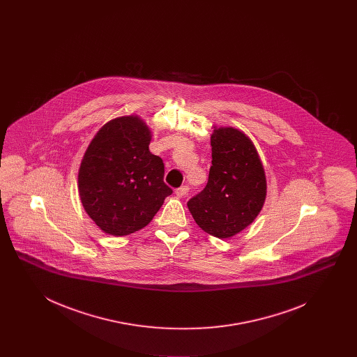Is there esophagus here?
<instances>
[{
  "mask_svg": "<svg viewBox=\"0 0 357 357\" xmlns=\"http://www.w3.org/2000/svg\"><path fill=\"white\" fill-rule=\"evenodd\" d=\"M187 192H188V186L179 187V188H176V190H175V194H176L178 197H181V198H182V197H185Z\"/></svg>",
  "mask_w": 357,
  "mask_h": 357,
  "instance_id": "esophagus-1",
  "label": "esophagus"
}]
</instances>
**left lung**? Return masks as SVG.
<instances>
[{
	"label": "left lung",
	"mask_w": 357,
	"mask_h": 357,
	"mask_svg": "<svg viewBox=\"0 0 357 357\" xmlns=\"http://www.w3.org/2000/svg\"><path fill=\"white\" fill-rule=\"evenodd\" d=\"M204 190L187 207L210 236L230 238L255 221L266 198V178L253 142L233 127L214 128Z\"/></svg>",
	"instance_id": "obj_1"
}]
</instances>
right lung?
Returning <instances> with one entry per match:
<instances>
[{
  "mask_svg": "<svg viewBox=\"0 0 357 357\" xmlns=\"http://www.w3.org/2000/svg\"><path fill=\"white\" fill-rule=\"evenodd\" d=\"M151 131L139 116L105 123L79 169V195L86 214L107 234L123 237L147 226L172 190L163 160L150 153Z\"/></svg>",
  "mask_w": 357,
  "mask_h": 357,
  "instance_id": "add662e5",
  "label": "right lung"
}]
</instances>
